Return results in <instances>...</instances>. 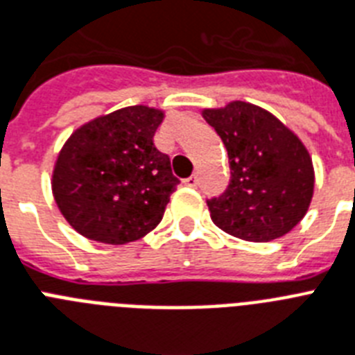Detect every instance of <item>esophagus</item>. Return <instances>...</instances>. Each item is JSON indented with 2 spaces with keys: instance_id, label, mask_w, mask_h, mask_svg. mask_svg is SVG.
<instances>
[{
  "instance_id": "esophagus-1",
  "label": "esophagus",
  "mask_w": 355,
  "mask_h": 355,
  "mask_svg": "<svg viewBox=\"0 0 355 355\" xmlns=\"http://www.w3.org/2000/svg\"><path fill=\"white\" fill-rule=\"evenodd\" d=\"M183 184H187V187H198V178H196V175H190V178L183 180Z\"/></svg>"
}]
</instances>
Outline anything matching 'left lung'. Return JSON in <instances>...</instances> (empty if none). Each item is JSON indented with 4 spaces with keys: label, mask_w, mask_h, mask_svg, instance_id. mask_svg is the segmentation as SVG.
I'll use <instances>...</instances> for the list:
<instances>
[{
    "label": "left lung",
    "mask_w": 355,
    "mask_h": 355,
    "mask_svg": "<svg viewBox=\"0 0 355 355\" xmlns=\"http://www.w3.org/2000/svg\"><path fill=\"white\" fill-rule=\"evenodd\" d=\"M203 118L227 146L230 183L207 199L214 225L245 241L285 236L304 218L314 194V166L300 137L265 108L232 101Z\"/></svg>",
    "instance_id": "1"
}]
</instances>
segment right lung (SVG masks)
I'll use <instances>...</instances> for the list:
<instances>
[{
  "label": "right lung",
  "instance_id": "obj_1",
  "mask_svg": "<svg viewBox=\"0 0 355 355\" xmlns=\"http://www.w3.org/2000/svg\"><path fill=\"white\" fill-rule=\"evenodd\" d=\"M161 121L157 108L127 107L85 123L63 145L52 192L81 236L125 245L159 225L180 183L154 145Z\"/></svg>",
  "mask_w": 355,
  "mask_h": 355
}]
</instances>
